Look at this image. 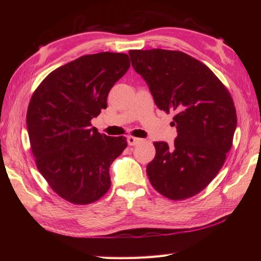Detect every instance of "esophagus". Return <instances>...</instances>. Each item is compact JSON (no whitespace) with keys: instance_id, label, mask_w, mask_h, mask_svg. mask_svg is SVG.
I'll use <instances>...</instances> for the list:
<instances>
[{"instance_id":"obj_1","label":"esophagus","mask_w":261,"mask_h":261,"mask_svg":"<svg viewBox=\"0 0 261 261\" xmlns=\"http://www.w3.org/2000/svg\"><path fill=\"white\" fill-rule=\"evenodd\" d=\"M140 142H141V139H139V138H136V137H132V136L127 137V143H129L130 146H136Z\"/></svg>"}]
</instances>
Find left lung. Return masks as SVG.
Masks as SVG:
<instances>
[{"label":"left lung","instance_id":"8db88e82","mask_svg":"<svg viewBox=\"0 0 261 261\" xmlns=\"http://www.w3.org/2000/svg\"><path fill=\"white\" fill-rule=\"evenodd\" d=\"M132 67L150 90L159 110L176 115L173 146L153 142L147 166L152 187L181 201L203 191L222 168L237 127L233 99L206 65L177 50H130Z\"/></svg>","mask_w":261,"mask_h":261}]
</instances>
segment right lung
<instances>
[{
  "label": "right lung",
  "instance_id": "right-lung-1",
  "mask_svg": "<svg viewBox=\"0 0 261 261\" xmlns=\"http://www.w3.org/2000/svg\"><path fill=\"white\" fill-rule=\"evenodd\" d=\"M129 67L126 54L85 55L51 71L32 94L31 150L38 170L66 201L90 204L109 191V168L126 139L101 135L91 120L107 109L110 90Z\"/></svg>",
  "mask_w": 261,
  "mask_h": 261
}]
</instances>
